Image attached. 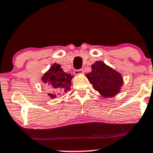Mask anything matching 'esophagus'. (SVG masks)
I'll return each mask as SVG.
<instances>
[{"instance_id": "34e87169", "label": "esophagus", "mask_w": 153, "mask_h": 153, "mask_svg": "<svg viewBox=\"0 0 153 153\" xmlns=\"http://www.w3.org/2000/svg\"><path fill=\"white\" fill-rule=\"evenodd\" d=\"M74 74L76 75H82V74H84V69H75V71H74Z\"/></svg>"}]
</instances>
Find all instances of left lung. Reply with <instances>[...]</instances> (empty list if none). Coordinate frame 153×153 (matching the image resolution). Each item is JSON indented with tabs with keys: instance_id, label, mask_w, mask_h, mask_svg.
<instances>
[{
	"instance_id": "left-lung-1",
	"label": "left lung",
	"mask_w": 153,
	"mask_h": 153,
	"mask_svg": "<svg viewBox=\"0 0 153 153\" xmlns=\"http://www.w3.org/2000/svg\"><path fill=\"white\" fill-rule=\"evenodd\" d=\"M92 71L86 74L95 90L104 98H112L121 92L124 84L121 74L101 61L91 66Z\"/></svg>"
}]
</instances>
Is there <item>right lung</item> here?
Listing matches in <instances>:
<instances>
[{"mask_svg": "<svg viewBox=\"0 0 153 153\" xmlns=\"http://www.w3.org/2000/svg\"><path fill=\"white\" fill-rule=\"evenodd\" d=\"M73 75H71L70 73H66L60 64L55 63L41 77V81L43 84L47 86L56 90V94H47L48 96L52 99L57 98V95H61V93L66 92L70 89L72 84L71 81Z\"/></svg>", "mask_w": 153, "mask_h": 153, "instance_id": "right-lung-1", "label": "right lung"}]
</instances>
